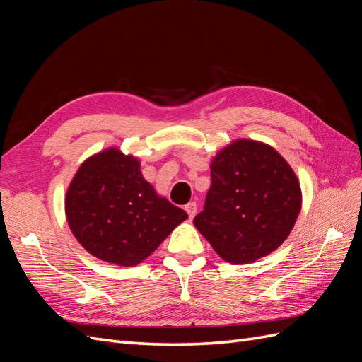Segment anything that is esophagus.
Wrapping results in <instances>:
<instances>
[{
    "instance_id": "34e87169",
    "label": "esophagus",
    "mask_w": 362,
    "mask_h": 362,
    "mask_svg": "<svg viewBox=\"0 0 362 362\" xmlns=\"http://www.w3.org/2000/svg\"><path fill=\"white\" fill-rule=\"evenodd\" d=\"M185 211H187L190 218H193L196 216V213H198V205H196V202H189L187 205H185Z\"/></svg>"
}]
</instances>
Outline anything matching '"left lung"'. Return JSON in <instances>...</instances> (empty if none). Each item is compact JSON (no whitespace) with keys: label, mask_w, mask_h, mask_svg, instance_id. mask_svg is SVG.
I'll return each mask as SVG.
<instances>
[{"label":"left lung","mask_w":362,"mask_h":362,"mask_svg":"<svg viewBox=\"0 0 362 362\" xmlns=\"http://www.w3.org/2000/svg\"><path fill=\"white\" fill-rule=\"evenodd\" d=\"M211 187L194 226L216 254L231 264H249L276 250L298 221V177L267 144L237 139L211 160Z\"/></svg>","instance_id":"left-lung-1"}]
</instances>
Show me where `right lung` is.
I'll return each instance as SVG.
<instances>
[{
    "mask_svg": "<svg viewBox=\"0 0 362 362\" xmlns=\"http://www.w3.org/2000/svg\"><path fill=\"white\" fill-rule=\"evenodd\" d=\"M64 213L90 255L122 267L145 261L189 217L144 178L136 157L115 146L81 163L64 196Z\"/></svg>",
    "mask_w": 362,
    "mask_h": 362,
    "instance_id": "obj_1",
    "label": "right lung"
}]
</instances>
